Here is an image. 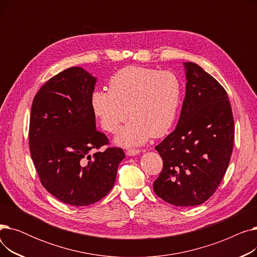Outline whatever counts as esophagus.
<instances>
[{
    "instance_id": "34e87169",
    "label": "esophagus",
    "mask_w": 257,
    "mask_h": 257,
    "mask_svg": "<svg viewBox=\"0 0 257 257\" xmlns=\"http://www.w3.org/2000/svg\"><path fill=\"white\" fill-rule=\"evenodd\" d=\"M141 151L140 150H137V149H130L127 151V155L128 156H136L138 154H140Z\"/></svg>"
}]
</instances>
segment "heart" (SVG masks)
I'll return each mask as SVG.
<instances>
[{
    "label": "heart",
    "mask_w": 257,
    "mask_h": 257,
    "mask_svg": "<svg viewBox=\"0 0 257 257\" xmlns=\"http://www.w3.org/2000/svg\"><path fill=\"white\" fill-rule=\"evenodd\" d=\"M108 87L93 90L90 105L101 127L109 133H116L131 118L114 140L118 146H142L172 128L183 93L181 80L174 72L126 66L110 77Z\"/></svg>",
    "instance_id": "obj_1"
}]
</instances>
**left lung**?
Returning a JSON list of instances; mask_svg holds the SVG:
<instances>
[{
	"mask_svg": "<svg viewBox=\"0 0 257 257\" xmlns=\"http://www.w3.org/2000/svg\"><path fill=\"white\" fill-rule=\"evenodd\" d=\"M185 98L177 127L155 147L164 168L155 194L175 206L204 203L221 183L232 154L234 120L228 94L194 62H183Z\"/></svg>",
	"mask_w": 257,
	"mask_h": 257,
	"instance_id": "left-lung-1",
	"label": "left lung"
}]
</instances>
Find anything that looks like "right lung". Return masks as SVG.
Returning a JSON list of instances; mask_svg holds the SVG:
<instances>
[{"instance_id":"add662e5","label":"right lung","mask_w":257,"mask_h":257,"mask_svg":"<svg viewBox=\"0 0 257 257\" xmlns=\"http://www.w3.org/2000/svg\"><path fill=\"white\" fill-rule=\"evenodd\" d=\"M96 83L82 67H70L40 87L31 107L30 153L40 182L74 206L96 203L109 193L125 158L119 148L90 154L108 144L90 105Z\"/></svg>"}]
</instances>
